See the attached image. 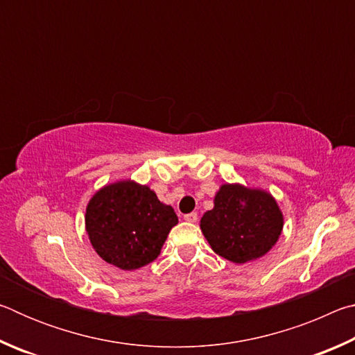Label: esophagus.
Masks as SVG:
<instances>
[{"label":"esophagus","mask_w":355,"mask_h":355,"mask_svg":"<svg viewBox=\"0 0 355 355\" xmlns=\"http://www.w3.org/2000/svg\"><path fill=\"white\" fill-rule=\"evenodd\" d=\"M184 220H186V222H197V213H188V214H184Z\"/></svg>","instance_id":"1"}]
</instances>
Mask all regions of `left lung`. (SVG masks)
<instances>
[{
  "mask_svg": "<svg viewBox=\"0 0 355 355\" xmlns=\"http://www.w3.org/2000/svg\"><path fill=\"white\" fill-rule=\"evenodd\" d=\"M284 227L277 202L268 192L241 184H222L214 208L200 228L216 254L233 263H248L271 250Z\"/></svg>",
  "mask_w": 355,
  "mask_h": 355,
  "instance_id": "8db88e82",
  "label": "left lung"
}]
</instances>
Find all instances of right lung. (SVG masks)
<instances>
[{
  "label": "right lung",
  "mask_w": 355,
  "mask_h": 355,
  "mask_svg": "<svg viewBox=\"0 0 355 355\" xmlns=\"http://www.w3.org/2000/svg\"><path fill=\"white\" fill-rule=\"evenodd\" d=\"M177 222L172 207L161 203L148 186L130 180L105 186L86 208V230L95 252L123 271L152 263Z\"/></svg>",
  "instance_id": "1"
}]
</instances>
